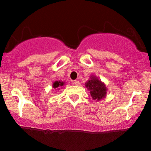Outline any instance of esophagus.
Listing matches in <instances>:
<instances>
[{
    "mask_svg": "<svg viewBox=\"0 0 151 151\" xmlns=\"http://www.w3.org/2000/svg\"><path fill=\"white\" fill-rule=\"evenodd\" d=\"M74 85H76V86H79V81H77V80H75V81H74Z\"/></svg>",
    "mask_w": 151,
    "mask_h": 151,
    "instance_id": "obj_1",
    "label": "esophagus"
}]
</instances>
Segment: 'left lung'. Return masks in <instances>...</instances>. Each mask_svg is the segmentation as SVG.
<instances>
[{
	"mask_svg": "<svg viewBox=\"0 0 151 151\" xmlns=\"http://www.w3.org/2000/svg\"><path fill=\"white\" fill-rule=\"evenodd\" d=\"M85 87L89 91L90 96L96 101L104 99L107 94V87L104 82L95 75H90L85 83Z\"/></svg>",
	"mask_w": 151,
	"mask_h": 151,
	"instance_id": "obj_1",
	"label": "left lung"
}]
</instances>
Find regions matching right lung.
Wrapping results in <instances>:
<instances>
[{"mask_svg": "<svg viewBox=\"0 0 151 151\" xmlns=\"http://www.w3.org/2000/svg\"><path fill=\"white\" fill-rule=\"evenodd\" d=\"M65 84V81H55V82H53L52 84V87L54 89H62V86H64V84Z\"/></svg>", "mask_w": 151, "mask_h": 151, "instance_id": "obj_1", "label": "right lung"}]
</instances>
